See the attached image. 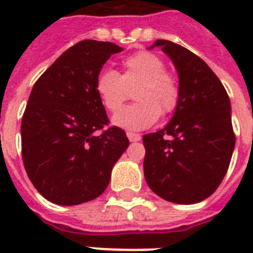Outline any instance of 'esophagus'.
Instances as JSON below:
<instances>
[{
  "label": "esophagus",
  "instance_id": "obj_1",
  "mask_svg": "<svg viewBox=\"0 0 253 253\" xmlns=\"http://www.w3.org/2000/svg\"><path fill=\"white\" fill-rule=\"evenodd\" d=\"M127 138H128L130 142H139V140L142 139V136L139 134H135V132H130V131H128V132H127Z\"/></svg>",
  "mask_w": 253,
  "mask_h": 253
}]
</instances>
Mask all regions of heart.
Listing matches in <instances>:
<instances>
[{"label":"heart","mask_w":253,"mask_h":253,"mask_svg":"<svg viewBox=\"0 0 253 253\" xmlns=\"http://www.w3.org/2000/svg\"><path fill=\"white\" fill-rule=\"evenodd\" d=\"M119 75L110 68L102 69L95 79V93L109 111H118L127 98V87L134 86V99L113 118L115 126L128 130H143L152 126L160 114H169L177 107L180 90L176 79L166 71L162 57L139 52L122 61Z\"/></svg>","instance_id":"heart-1"}]
</instances>
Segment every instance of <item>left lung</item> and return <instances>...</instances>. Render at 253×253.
I'll return each instance as SVG.
<instances>
[{
    "label": "left lung",
    "mask_w": 253,
    "mask_h": 253,
    "mask_svg": "<svg viewBox=\"0 0 253 253\" xmlns=\"http://www.w3.org/2000/svg\"><path fill=\"white\" fill-rule=\"evenodd\" d=\"M178 75L180 98L164 128L143 136L144 177L151 190L173 204L192 205L210 197L226 176L235 135L227 91L196 53L158 39Z\"/></svg>",
    "instance_id": "8db88e82"
}]
</instances>
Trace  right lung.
Listing matches in <instances>:
<instances>
[{"label":"right lung","instance_id":"right-lung-1","mask_svg":"<svg viewBox=\"0 0 253 253\" xmlns=\"http://www.w3.org/2000/svg\"><path fill=\"white\" fill-rule=\"evenodd\" d=\"M121 51L110 42H79L31 90L22 118V159L35 189L53 204L73 206L101 196L130 144L118 127L98 134L109 121L95 79Z\"/></svg>","mask_w":253,"mask_h":253}]
</instances>
